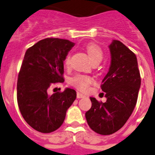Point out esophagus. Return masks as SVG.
<instances>
[{
	"mask_svg": "<svg viewBox=\"0 0 155 155\" xmlns=\"http://www.w3.org/2000/svg\"><path fill=\"white\" fill-rule=\"evenodd\" d=\"M85 95L80 92H77V98H85Z\"/></svg>",
	"mask_w": 155,
	"mask_h": 155,
	"instance_id": "esophagus-1",
	"label": "esophagus"
}]
</instances>
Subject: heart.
I'll return each instance as SVG.
<instances>
[{
    "instance_id": "heart-1",
    "label": "heart",
    "mask_w": 155,
    "mask_h": 155,
    "mask_svg": "<svg viewBox=\"0 0 155 155\" xmlns=\"http://www.w3.org/2000/svg\"><path fill=\"white\" fill-rule=\"evenodd\" d=\"M85 51L93 64H98L102 61L104 57L103 50L98 45L95 43H89L85 46ZM65 65H68L70 63V57L68 56L65 59ZM71 84L81 91H86L87 87L92 83L91 78L85 75H76L71 79Z\"/></svg>"
}]
</instances>
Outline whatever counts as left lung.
Segmentation results:
<instances>
[{"label":"left lung","instance_id":"1","mask_svg":"<svg viewBox=\"0 0 155 155\" xmlns=\"http://www.w3.org/2000/svg\"><path fill=\"white\" fill-rule=\"evenodd\" d=\"M111 64L101 85L106 102L91 97V108L86 112L87 124L93 131L109 135L124 127L137 104L140 74L136 55L118 40L109 45Z\"/></svg>","mask_w":155,"mask_h":155}]
</instances>
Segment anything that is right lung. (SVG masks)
<instances>
[{"label":"right lung","mask_w":155,"mask_h":155,"mask_svg":"<svg viewBox=\"0 0 155 155\" xmlns=\"http://www.w3.org/2000/svg\"><path fill=\"white\" fill-rule=\"evenodd\" d=\"M74 46L68 39L46 38L25 52L18 78V105L27 124L39 132L57 130L76 98L71 88L48 94L49 87L64 81V61Z\"/></svg>","instance_id":"obj_1"}]
</instances>
